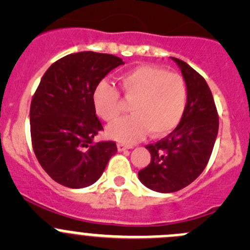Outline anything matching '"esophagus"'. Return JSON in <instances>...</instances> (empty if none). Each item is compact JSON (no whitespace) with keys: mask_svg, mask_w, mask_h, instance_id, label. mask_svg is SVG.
I'll use <instances>...</instances> for the list:
<instances>
[{"mask_svg":"<svg viewBox=\"0 0 250 250\" xmlns=\"http://www.w3.org/2000/svg\"><path fill=\"white\" fill-rule=\"evenodd\" d=\"M132 148V146H127L125 144H117V150L118 151H125V150H129Z\"/></svg>","mask_w":250,"mask_h":250,"instance_id":"34e87169","label":"esophagus"}]
</instances>
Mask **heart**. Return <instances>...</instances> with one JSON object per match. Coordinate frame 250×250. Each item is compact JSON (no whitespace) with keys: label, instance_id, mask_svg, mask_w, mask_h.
Instances as JSON below:
<instances>
[{"label":"heart","instance_id":"obj_1","mask_svg":"<svg viewBox=\"0 0 250 250\" xmlns=\"http://www.w3.org/2000/svg\"><path fill=\"white\" fill-rule=\"evenodd\" d=\"M121 90L132 100V115L110 125L106 135L122 144H133L150 130L153 137L172 132L180 123L188 100L184 78L161 67L144 65L118 78ZM97 115L106 122L117 120L121 99L117 89L107 81H100L92 94Z\"/></svg>","mask_w":250,"mask_h":250}]
</instances>
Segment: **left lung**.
<instances>
[{
	"label": "left lung",
	"instance_id": "left-lung-1",
	"mask_svg": "<svg viewBox=\"0 0 250 250\" xmlns=\"http://www.w3.org/2000/svg\"><path fill=\"white\" fill-rule=\"evenodd\" d=\"M188 88V100L178 127L165 139L146 146L151 162L138 173L143 185L170 193L190 185L206 168L219 129L215 103L206 80L188 64L170 57Z\"/></svg>",
	"mask_w": 250,
	"mask_h": 250
}]
</instances>
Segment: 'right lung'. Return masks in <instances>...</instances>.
Returning a JSON list of instances; mask_svg holds the SVG:
<instances>
[{
	"instance_id": "1",
	"label": "right lung",
	"mask_w": 250,
	"mask_h": 250,
	"mask_svg": "<svg viewBox=\"0 0 250 250\" xmlns=\"http://www.w3.org/2000/svg\"><path fill=\"white\" fill-rule=\"evenodd\" d=\"M123 64L115 55L80 52L55 62L42 77L30 107L32 147L42 168L60 185L90 186L117 152L113 141H93L103 125L92 94Z\"/></svg>"
}]
</instances>
